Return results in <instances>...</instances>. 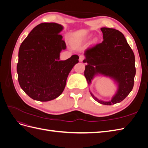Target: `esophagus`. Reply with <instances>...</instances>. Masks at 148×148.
Wrapping results in <instances>:
<instances>
[{"label": "esophagus", "mask_w": 148, "mask_h": 148, "mask_svg": "<svg viewBox=\"0 0 148 148\" xmlns=\"http://www.w3.org/2000/svg\"><path fill=\"white\" fill-rule=\"evenodd\" d=\"M85 59V57L83 55H80L79 58V62H83Z\"/></svg>", "instance_id": "obj_1"}]
</instances>
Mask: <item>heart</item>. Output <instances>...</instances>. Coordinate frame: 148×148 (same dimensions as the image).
<instances>
[{"mask_svg":"<svg viewBox=\"0 0 148 148\" xmlns=\"http://www.w3.org/2000/svg\"><path fill=\"white\" fill-rule=\"evenodd\" d=\"M97 41V39H96V38H95V39H93V40H92V43L93 44H95L96 42Z\"/></svg>","mask_w":148,"mask_h":148,"instance_id":"obj_1","label":"heart"}]
</instances>
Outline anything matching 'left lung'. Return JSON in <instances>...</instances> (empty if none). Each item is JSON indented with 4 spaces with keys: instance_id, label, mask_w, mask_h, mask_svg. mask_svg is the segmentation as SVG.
I'll return each mask as SVG.
<instances>
[{
    "instance_id": "obj_1",
    "label": "left lung",
    "mask_w": 148,
    "mask_h": 148,
    "mask_svg": "<svg viewBox=\"0 0 148 148\" xmlns=\"http://www.w3.org/2000/svg\"><path fill=\"white\" fill-rule=\"evenodd\" d=\"M101 30L103 41L84 51L83 62L88 64L84 74L89 85L98 74L117 82V91L110 101L99 100L90 92L94 99L100 104L112 105L122 101L132 90L136 74L135 55L120 31L109 28H101Z\"/></svg>"
}]
</instances>
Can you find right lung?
I'll use <instances>...</instances> for the list:
<instances>
[{"mask_svg": "<svg viewBox=\"0 0 148 148\" xmlns=\"http://www.w3.org/2000/svg\"><path fill=\"white\" fill-rule=\"evenodd\" d=\"M63 26L56 23L37 25L22 42L17 64L18 79L21 89L34 100L49 101L64 91L71 69L78 63L73 55L60 60L66 44L60 32Z\"/></svg>", "mask_w": 148, "mask_h": 148, "instance_id": "obj_1", "label": "right lung"}]
</instances>
